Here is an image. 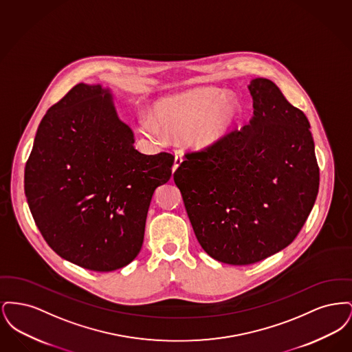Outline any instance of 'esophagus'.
<instances>
[{"label": "esophagus", "instance_id": "obj_1", "mask_svg": "<svg viewBox=\"0 0 352 352\" xmlns=\"http://www.w3.org/2000/svg\"><path fill=\"white\" fill-rule=\"evenodd\" d=\"M182 162H184V158H182V155L179 154V155H175V160H174V165H173V173L177 170V168H179L181 165H182Z\"/></svg>", "mask_w": 352, "mask_h": 352}]
</instances>
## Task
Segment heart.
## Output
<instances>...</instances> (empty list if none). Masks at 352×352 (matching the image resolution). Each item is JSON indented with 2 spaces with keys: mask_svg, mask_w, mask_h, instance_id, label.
Here are the masks:
<instances>
[{
  "mask_svg": "<svg viewBox=\"0 0 352 352\" xmlns=\"http://www.w3.org/2000/svg\"><path fill=\"white\" fill-rule=\"evenodd\" d=\"M240 102L218 88H199L158 101L153 120L145 118L141 131L151 140L178 141L206 151L220 144L234 129Z\"/></svg>",
  "mask_w": 352,
  "mask_h": 352,
  "instance_id": "b5f03b06",
  "label": "heart"
}]
</instances>
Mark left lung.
Returning a JSON list of instances; mask_svg holds the SVG:
<instances>
[{"label": "left lung", "instance_id": "left-lung-1", "mask_svg": "<svg viewBox=\"0 0 352 352\" xmlns=\"http://www.w3.org/2000/svg\"><path fill=\"white\" fill-rule=\"evenodd\" d=\"M253 118L174 173L192 230L212 258L250 265L286 248L313 210L319 168L309 120L269 79L248 85Z\"/></svg>", "mask_w": 352, "mask_h": 352}]
</instances>
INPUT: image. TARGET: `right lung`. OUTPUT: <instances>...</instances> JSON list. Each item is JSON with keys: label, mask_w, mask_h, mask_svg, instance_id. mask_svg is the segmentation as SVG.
Masks as SVG:
<instances>
[{"label": "right lung", "mask_w": 352, "mask_h": 352, "mask_svg": "<svg viewBox=\"0 0 352 352\" xmlns=\"http://www.w3.org/2000/svg\"><path fill=\"white\" fill-rule=\"evenodd\" d=\"M133 144L99 84H76L42 118L25 166V195L62 258L111 272L141 251L153 194L170 179L174 155H146Z\"/></svg>", "instance_id": "obj_1"}]
</instances>
